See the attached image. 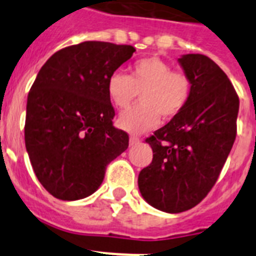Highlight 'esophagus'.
I'll return each instance as SVG.
<instances>
[{
    "instance_id": "esophagus-1",
    "label": "esophagus",
    "mask_w": 256,
    "mask_h": 256,
    "mask_svg": "<svg viewBox=\"0 0 256 256\" xmlns=\"http://www.w3.org/2000/svg\"><path fill=\"white\" fill-rule=\"evenodd\" d=\"M141 140L138 137H136V136H130V146H136V144H138Z\"/></svg>"
}]
</instances>
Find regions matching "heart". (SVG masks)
I'll return each instance as SVG.
<instances>
[{
	"label": "heart",
	"instance_id": "obj_1",
	"mask_svg": "<svg viewBox=\"0 0 256 256\" xmlns=\"http://www.w3.org/2000/svg\"><path fill=\"white\" fill-rule=\"evenodd\" d=\"M130 76L115 72L108 79V94L116 108H126L141 97V102L118 116V126L133 134L154 130L160 116L170 120L187 105L191 94L188 76L173 72L162 58H140L130 66Z\"/></svg>",
	"mask_w": 256,
	"mask_h": 256
}]
</instances>
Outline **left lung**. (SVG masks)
Listing matches in <instances>:
<instances>
[{
  "mask_svg": "<svg viewBox=\"0 0 256 256\" xmlns=\"http://www.w3.org/2000/svg\"><path fill=\"white\" fill-rule=\"evenodd\" d=\"M188 76L187 105L146 142L152 162L138 176L144 201L165 212L196 206L216 184L236 138L240 101L234 86L205 55L178 58Z\"/></svg>",
  "mask_w": 256,
  "mask_h": 256,
  "instance_id": "obj_1",
  "label": "left lung"
}]
</instances>
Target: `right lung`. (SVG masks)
<instances>
[{"label":"right lung","mask_w":256,"mask_h":256,"mask_svg":"<svg viewBox=\"0 0 256 256\" xmlns=\"http://www.w3.org/2000/svg\"><path fill=\"white\" fill-rule=\"evenodd\" d=\"M134 47L86 40L40 68L26 101V148L40 184L56 198L80 200L104 180L106 165L128 148L112 126L108 79Z\"/></svg>","instance_id":"add662e5"}]
</instances>
